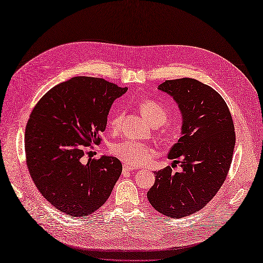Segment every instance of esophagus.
<instances>
[{"mask_svg": "<svg viewBox=\"0 0 263 263\" xmlns=\"http://www.w3.org/2000/svg\"><path fill=\"white\" fill-rule=\"evenodd\" d=\"M123 170H124V171H129V172H132V171H134V170H136V168H135L134 165L125 163V164L123 165Z\"/></svg>", "mask_w": 263, "mask_h": 263, "instance_id": "obj_1", "label": "esophagus"}]
</instances>
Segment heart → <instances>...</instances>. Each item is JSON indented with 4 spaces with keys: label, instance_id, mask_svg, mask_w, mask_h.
Instances as JSON below:
<instances>
[{
    "label": "heart",
    "instance_id": "obj_1",
    "mask_svg": "<svg viewBox=\"0 0 263 263\" xmlns=\"http://www.w3.org/2000/svg\"><path fill=\"white\" fill-rule=\"evenodd\" d=\"M139 108L141 114L146 117L147 121L153 126L156 124L162 125L165 122L166 117H168V109L160 104V103L153 100H144L140 102ZM122 117V109L117 108L109 119L110 128H118V126L121 125ZM113 153L122 161L130 165H144L148 163L155 155L153 148L134 140L118 142V144L114 145Z\"/></svg>",
    "mask_w": 263,
    "mask_h": 263
}]
</instances>
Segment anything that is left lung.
Returning a JSON list of instances; mask_svg holds the SVG:
<instances>
[{"label":"left lung","mask_w":263,"mask_h":263,"mask_svg":"<svg viewBox=\"0 0 263 263\" xmlns=\"http://www.w3.org/2000/svg\"><path fill=\"white\" fill-rule=\"evenodd\" d=\"M158 89L172 97L181 112V138L168 158L180 163L182 171L172 172V165L155 172L147 197L159 213L181 218L202 210L225 182L235 128L226 102L211 86L182 78L165 80Z\"/></svg>","instance_id":"obj_1"}]
</instances>
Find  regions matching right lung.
Wrapping results in <instances>:
<instances>
[{"label": "right lung", "mask_w": 263, "mask_h": 263, "mask_svg": "<svg viewBox=\"0 0 263 263\" xmlns=\"http://www.w3.org/2000/svg\"><path fill=\"white\" fill-rule=\"evenodd\" d=\"M127 91L101 78L74 77L47 92L25 130L26 162L39 192L54 209L85 217L104 204L122 173L116 157L83 163L84 148L100 144L113 102Z\"/></svg>", "instance_id": "right-lung-1"}]
</instances>
